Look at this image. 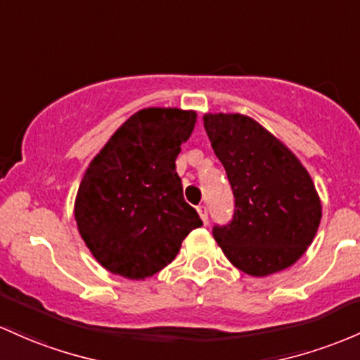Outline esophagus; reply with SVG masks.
<instances>
[{
	"instance_id": "34e87169",
	"label": "esophagus",
	"mask_w": 360,
	"mask_h": 360,
	"mask_svg": "<svg viewBox=\"0 0 360 360\" xmlns=\"http://www.w3.org/2000/svg\"><path fill=\"white\" fill-rule=\"evenodd\" d=\"M196 210H198L201 220H203L205 224H208V210H207V207H205V205H200V207L196 208Z\"/></svg>"
}]
</instances>
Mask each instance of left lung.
Instances as JSON below:
<instances>
[{"label": "left lung", "mask_w": 360, "mask_h": 360, "mask_svg": "<svg viewBox=\"0 0 360 360\" xmlns=\"http://www.w3.org/2000/svg\"><path fill=\"white\" fill-rule=\"evenodd\" d=\"M203 124L236 198L234 219L213 227V238L229 262L251 276L292 266L321 222V200L309 172L250 116L207 112Z\"/></svg>", "instance_id": "left-lung-1"}]
</instances>
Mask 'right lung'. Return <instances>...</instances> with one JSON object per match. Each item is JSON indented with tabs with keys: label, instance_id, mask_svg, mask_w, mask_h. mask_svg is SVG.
I'll return each mask as SVG.
<instances>
[{
	"label": "right lung",
	"instance_id": "obj_1",
	"mask_svg": "<svg viewBox=\"0 0 360 360\" xmlns=\"http://www.w3.org/2000/svg\"><path fill=\"white\" fill-rule=\"evenodd\" d=\"M196 112L147 108L128 117L89 164L75 198L85 246L105 270L129 280L159 274L203 222L176 172Z\"/></svg>",
	"mask_w": 360,
	"mask_h": 360
}]
</instances>
